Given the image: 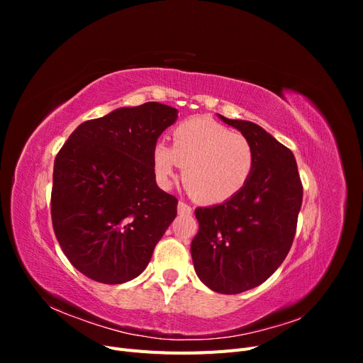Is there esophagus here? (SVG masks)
<instances>
[{"label": "esophagus", "mask_w": 363, "mask_h": 363, "mask_svg": "<svg viewBox=\"0 0 363 363\" xmlns=\"http://www.w3.org/2000/svg\"><path fill=\"white\" fill-rule=\"evenodd\" d=\"M177 211H179V213H180V215H189V213H192V207L186 204L184 201H179Z\"/></svg>", "instance_id": "obj_1"}]
</instances>
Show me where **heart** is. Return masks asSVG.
Segmentation results:
<instances>
[{
	"label": "heart",
	"instance_id": "b5f03b06",
	"mask_svg": "<svg viewBox=\"0 0 363 363\" xmlns=\"http://www.w3.org/2000/svg\"><path fill=\"white\" fill-rule=\"evenodd\" d=\"M152 167L163 188L183 167V183L195 199L223 203L245 188L255 169V150L233 130L208 118H192L174 128L172 147L156 142Z\"/></svg>",
	"mask_w": 363,
	"mask_h": 363
}]
</instances>
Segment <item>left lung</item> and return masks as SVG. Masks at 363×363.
Returning <instances> with one entry per match:
<instances>
[{"label":"left lung","mask_w":363,"mask_h":363,"mask_svg":"<svg viewBox=\"0 0 363 363\" xmlns=\"http://www.w3.org/2000/svg\"><path fill=\"white\" fill-rule=\"evenodd\" d=\"M255 150V169L245 188L213 207H199L200 230L191 255L196 276L219 294H240L269 279L288 256L303 203L292 155L260 125L218 115Z\"/></svg>","instance_id":"8db88e82"}]
</instances>
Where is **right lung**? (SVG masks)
<instances>
[{
    "label": "right lung",
    "mask_w": 363,
    "mask_h": 363,
    "mask_svg": "<svg viewBox=\"0 0 363 363\" xmlns=\"http://www.w3.org/2000/svg\"><path fill=\"white\" fill-rule=\"evenodd\" d=\"M179 118L160 103L119 107L77 127L54 160L51 218L65 256L86 277L121 284L144 272L177 216L152 147Z\"/></svg>",
    "instance_id": "right-lung-1"
}]
</instances>
